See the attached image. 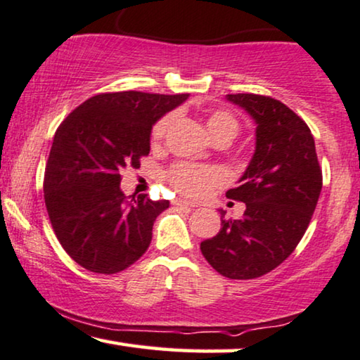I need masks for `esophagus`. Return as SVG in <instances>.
I'll return each mask as SVG.
<instances>
[{
    "label": "esophagus",
    "instance_id": "esophagus-1",
    "mask_svg": "<svg viewBox=\"0 0 360 360\" xmlns=\"http://www.w3.org/2000/svg\"><path fill=\"white\" fill-rule=\"evenodd\" d=\"M174 205L175 206H185V208H195L193 203H190V201H185V200H175Z\"/></svg>",
    "mask_w": 360,
    "mask_h": 360
}]
</instances>
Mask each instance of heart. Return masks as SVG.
Returning <instances> with one entry per match:
<instances>
[{"label": "heart", "instance_id": "obj_1", "mask_svg": "<svg viewBox=\"0 0 360 360\" xmlns=\"http://www.w3.org/2000/svg\"><path fill=\"white\" fill-rule=\"evenodd\" d=\"M172 117L165 116L157 122L152 129V141L159 142L164 139L167 129H169ZM206 129L211 139L228 137L233 141L239 131V122L229 111L218 110L210 112L206 117ZM169 180L179 193L188 196V198H201L208 193L211 186L221 180V174L216 169H205V167L179 164L169 172Z\"/></svg>", "mask_w": 360, "mask_h": 360}]
</instances>
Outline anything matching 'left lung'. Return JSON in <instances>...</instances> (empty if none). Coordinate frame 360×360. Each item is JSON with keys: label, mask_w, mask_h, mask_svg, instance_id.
<instances>
[{"label": "left lung", "mask_w": 360, "mask_h": 360, "mask_svg": "<svg viewBox=\"0 0 360 360\" xmlns=\"http://www.w3.org/2000/svg\"><path fill=\"white\" fill-rule=\"evenodd\" d=\"M226 100L255 122V150L239 186L226 196L245 203L240 219H223L214 238L200 244L216 272L228 278L262 277L293 252L316 208L323 176L311 131L270 96L238 93Z\"/></svg>", "instance_id": "left-lung-1"}]
</instances>
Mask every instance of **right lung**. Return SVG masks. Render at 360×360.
Wrapping results in <instances>:
<instances>
[{
  "label": "right lung",
  "instance_id": "obj_1",
  "mask_svg": "<svg viewBox=\"0 0 360 360\" xmlns=\"http://www.w3.org/2000/svg\"><path fill=\"white\" fill-rule=\"evenodd\" d=\"M190 95L101 93L73 110L53 136L44 200L65 252L95 274H117L152 240L169 201L121 190V172L150 152L152 126ZM131 198V196H129Z\"/></svg>",
  "mask_w": 360,
  "mask_h": 360
}]
</instances>
